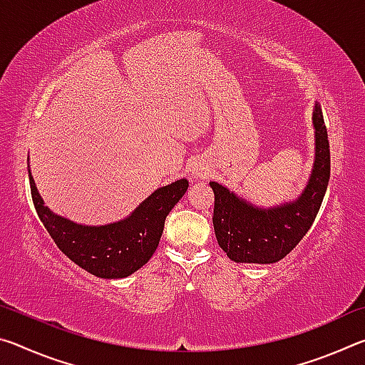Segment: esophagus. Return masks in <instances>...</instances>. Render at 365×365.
<instances>
[{
  "label": "esophagus",
  "mask_w": 365,
  "mask_h": 365,
  "mask_svg": "<svg viewBox=\"0 0 365 365\" xmlns=\"http://www.w3.org/2000/svg\"><path fill=\"white\" fill-rule=\"evenodd\" d=\"M191 175H193L195 180H202V178L207 177V172L201 168H195L193 172H191Z\"/></svg>",
  "instance_id": "34e87169"
}]
</instances>
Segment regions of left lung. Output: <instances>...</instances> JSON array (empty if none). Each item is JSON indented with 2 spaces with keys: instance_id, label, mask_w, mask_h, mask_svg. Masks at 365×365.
Here are the masks:
<instances>
[{
  "instance_id": "1",
  "label": "left lung",
  "mask_w": 365,
  "mask_h": 365,
  "mask_svg": "<svg viewBox=\"0 0 365 365\" xmlns=\"http://www.w3.org/2000/svg\"><path fill=\"white\" fill-rule=\"evenodd\" d=\"M314 165L307 185L294 201L272 207L251 205L224 185L214 191V232L217 243L235 262L274 264L285 257L311 228L330 180V146L320 104L312 113Z\"/></svg>"
}]
</instances>
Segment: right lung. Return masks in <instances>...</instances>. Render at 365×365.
Wrapping results in <instances>:
<instances>
[{"label": "right lung", "mask_w": 365, "mask_h": 365, "mask_svg": "<svg viewBox=\"0 0 365 365\" xmlns=\"http://www.w3.org/2000/svg\"><path fill=\"white\" fill-rule=\"evenodd\" d=\"M29 180L36 214L58 248L78 267L109 280L125 279L150 261L165 217L188 188L187 178H180L158 188L125 219L106 225H83L45 206L30 169Z\"/></svg>", "instance_id": "right-lung-1"}]
</instances>
